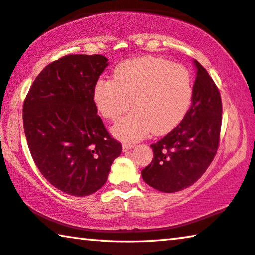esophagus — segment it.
Instances as JSON below:
<instances>
[{"label": "esophagus", "mask_w": 255, "mask_h": 255, "mask_svg": "<svg viewBox=\"0 0 255 255\" xmlns=\"http://www.w3.org/2000/svg\"><path fill=\"white\" fill-rule=\"evenodd\" d=\"M134 147L133 143H123V150H128L132 149Z\"/></svg>", "instance_id": "obj_1"}]
</instances>
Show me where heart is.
I'll use <instances>...</instances> for the list:
<instances>
[{"instance_id":"heart-1","label":"heart","mask_w":255,"mask_h":255,"mask_svg":"<svg viewBox=\"0 0 255 255\" xmlns=\"http://www.w3.org/2000/svg\"><path fill=\"white\" fill-rule=\"evenodd\" d=\"M94 102L105 119L117 121L133 105L130 115L114 125L113 133L127 142L149 133L163 135L178 125L193 98L189 70L158 57H139L122 62L113 79L98 80Z\"/></svg>"}]
</instances>
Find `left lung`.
I'll return each instance as SVG.
<instances>
[{
	"label": "left lung",
	"instance_id": "1",
	"mask_svg": "<svg viewBox=\"0 0 255 255\" xmlns=\"http://www.w3.org/2000/svg\"><path fill=\"white\" fill-rule=\"evenodd\" d=\"M197 78L192 105L182 122L153 143L154 157L141 171L149 186L165 193L194 184L212 163L220 143L222 100L207 70L194 60Z\"/></svg>",
	"mask_w": 255,
	"mask_h": 255
}]
</instances>
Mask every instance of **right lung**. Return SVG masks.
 Segmentation results:
<instances>
[{"mask_svg":"<svg viewBox=\"0 0 255 255\" xmlns=\"http://www.w3.org/2000/svg\"><path fill=\"white\" fill-rule=\"evenodd\" d=\"M107 65L102 55H66L39 73L25 98L29 152L42 176L66 194L85 197L101 189L122 152L93 98Z\"/></svg>","mask_w":255,"mask_h":255,"instance_id":"add662e5","label":"right lung"}]
</instances>
